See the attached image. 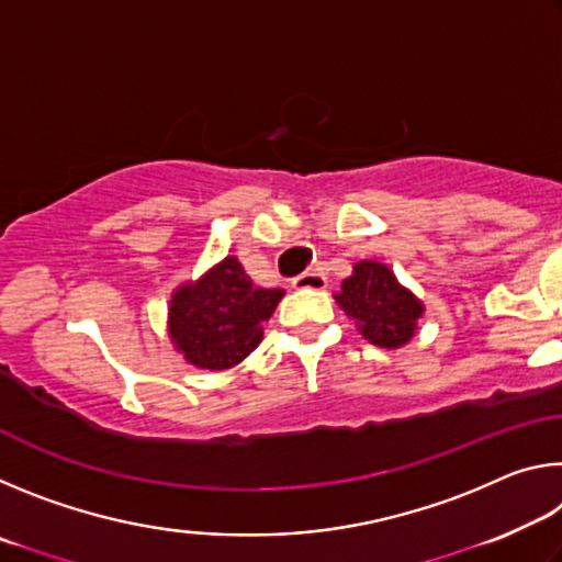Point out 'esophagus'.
I'll return each instance as SVG.
<instances>
[{"label": "esophagus", "instance_id": "34e87169", "mask_svg": "<svg viewBox=\"0 0 562 562\" xmlns=\"http://www.w3.org/2000/svg\"><path fill=\"white\" fill-rule=\"evenodd\" d=\"M292 288L294 290H325L327 288V278L317 270H310V272H302L297 278L292 280Z\"/></svg>", "mask_w": 562, "mask_h": 562}]
</instances>
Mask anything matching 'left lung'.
Listing matches in <instances>:
<instances>
[{"label":"left lung","mask_w":562,"mask_h":562,"mask_svg":"<svg viewBox=\"0 0 562 562\" xmlns=\"http://www.w3.org/2000/svg\"><path fill=\"white\" fill-rule=\"evenodd\" d=\"M335 300L369 345L398 349L414 339L424 302L396 280L394 270L376 260H359Z\"/></svg>","instance_id":"left-lung-1"}]
</instances>
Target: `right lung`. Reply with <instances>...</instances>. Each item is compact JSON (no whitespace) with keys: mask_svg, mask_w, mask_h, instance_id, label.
Returning <instances> with one entry per match:
<instances>
[{"mask_svg":"<svg viewBox=\"0 0 562 562\" xmlns=\"http://www.w3.org/2000/svg\"><path fill=\"white\" fill-rule=\"evenodd\" d=\"M282 297L280 288L252 284L240 260L227 255L170 294L168 337L190 367L225 372L258 349L262 322Z\"/></svg>","mask_w":562,"mask_h":562,"instance_id":"obj_1","label":"right lung"}]
</instances>
